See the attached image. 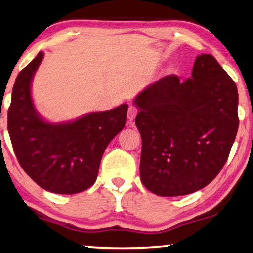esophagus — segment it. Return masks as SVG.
I'll return each instance as SVG.
<instances>
[{"label": "esophagus", "mask_w": 253, "mask_h": 253, "mask_svg": "<svg viewBox=\"0 0 253 253\" xmlns=\"http://www.w3.org/2000/svg\"><path fill=\"white\" fill-rule=\"evenodd\" d=\"M137 115V108L134 106H130L129 109H127V120L132 121Z\"/></svg>", "instance_id": "34e87169"}]
</instances>
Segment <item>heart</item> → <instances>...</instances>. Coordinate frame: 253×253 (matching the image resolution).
<instances>
[{"mask_svg": "<svg viewBox=\"0 0 253 253\" xmlns=\"http://www.w3.org/2000/svg\"><path fill=\"white\" fill-rule=\"evenodd\" d=\"M170 70H171V68H169V69H168V71H170Z\"/></svg>", "mask_w": 253, "mask_h": 253, "instance_id": "1", "label": "heart"}]
</instances>
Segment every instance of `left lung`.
<instances>
[{
    "mask_svg": "<svg viewBox=\"0 0 253 253\" xmlns=\"http://www.w3.org/2000/svg\"><path fill=\"white\" fill-rule=\"evenodd\" d=\"M134 105L145 188L162 197L184 196L216 177L236 138L238 93L212 55L197 56L184 82L170 75L147 86Z\"/></svg>",
    "mask_w": 253,
    "mask_h": 253,
    "instance_id": "1",
    "label": "left lung"
}]
</instances>
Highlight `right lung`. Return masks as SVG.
I'll return each mask as SVG.
<instances>
[{"label":"right lung","instance_id":"add662e5","mask_svg":"<svg viewBox=\"0 0 253 253\" xmlns=\"http://www.w3.org/2000/svg\"><path fill=\"white\" fill-rule=\"evenodd\" d=\"M42 58L40 51L17 76L8 131L19 165L38 185L72 195L94 184L103 152L126 124L127 105L70 122H47L34 108L31 95V83Z\"/></svg>","mask_w":253,"mask_h":253}]
</instances>
